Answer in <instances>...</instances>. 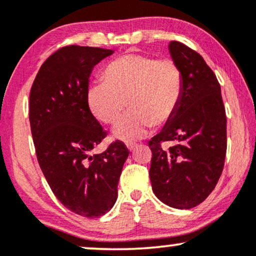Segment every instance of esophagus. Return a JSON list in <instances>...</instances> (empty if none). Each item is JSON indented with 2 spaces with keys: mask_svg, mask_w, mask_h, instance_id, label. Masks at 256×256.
I'll list each match as a JSON object with an SVG mask.
<instances>
[{
  "mask_svg": "<svg viewBox=\"0 0 256 256\" xmlns=\"http://www.w3.org/2000/svg\"><path fill=\"white\" fill-rule=\"evenodd\" d=\"M126 146H128V150H134V146H136V144H134V143H128V144H126Z\"/></svg>",
  "mask_w": 256,
  "mask_h": 256,
  "instance_id": "1",
  "label": "esophagus"
}]
</instances>
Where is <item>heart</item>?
<instances>
[{
	"label": "heart",
	"mask_w": 256,
	"mask_h": 256,
	"mask_svg": "<svg viewBox=\"0 0 256 256\" xmlns=\"http://www.w3.org/2000/svg\"><path fill=\"white\" fill-rule=\"evenodd\" d=\"M102 80L88 89V104L96 119L114 125L128 104L131 110L113 130V136L126 143L168 122L183 95V73L168 58L125 54L104 67Z\"/></svg>",
	"instance_id": "b5f03b06"
}]
</instances>
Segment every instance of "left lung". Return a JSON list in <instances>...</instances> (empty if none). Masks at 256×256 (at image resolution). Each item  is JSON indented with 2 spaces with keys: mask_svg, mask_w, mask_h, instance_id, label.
Returning a JSON list of instances; mask_svg holds the SVG:
<instances>
[{
  "mask_svg": "<svg viewBox=\"0 0 256 256\" xmlns=\"http://www.w3.org/2000/svg\"><path fill=\"white\" fill-rule=\"evenodd\" d=\"M168 49L183 73V95L172 119L149 140V176L160 201L190 210L208 198L222 176L226 114L220 84L204 58L177 40ZM164 142L175 144L165 150Z\"/></svg>",
  "mask_w": 256,
  "mask_h": 256,
  "instance_id": "left-lung-1",
  "label": "left lung"
}]
</instances>
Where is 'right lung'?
Here are the masks:
<instances>
[{
    "label": "right lung",
    "instance_id": "right-lung-1",
    "mask_svg": "<svg viewBox=\"0 0 256 256\" xmlns=\"http://www.w3.org/2000/svg\"><path fill=\"white\" fill-rule=\"evenodd\" d=\"M113 50L67 46L40 66L30 91V125L38 164L52 192L67 210L86 218L110 210L128 149L120 140L101 154L107 136L88 104L95 64Z\"/></svg>",
    "mask_w": 256,
    "mask_h": 256
}]
</instances>
